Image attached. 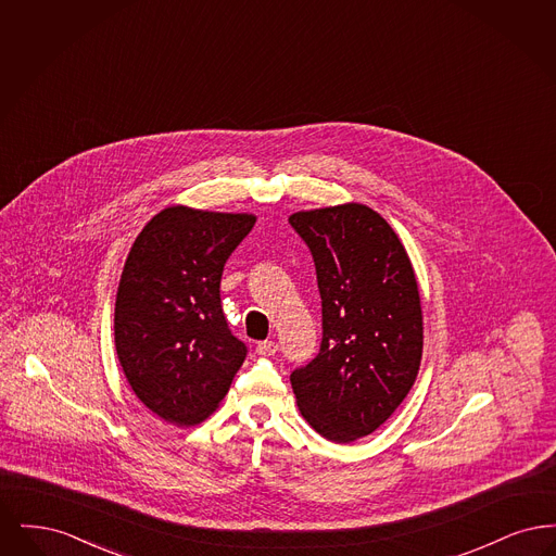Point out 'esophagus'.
<instances>
[{
  "instance_id": "obj_1",
  "label": "esophagus",
  "mask_w": 556,
  "mask_h": 556,
  "mask_svg": "<svg viewBox=\"0 0 556 556\" xmlns=\"http://www.w3.org/2000/svg\"><path fill=\"white\" fill-rule=\"evenodd\" d=\"M277 350H279V345H277V342H273V340L270 342L266 340V342H261V344L256 345V352L261 356H273Z\"/></svg>"
}]
</instances>
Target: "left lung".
I'll return each instance as SVG.
<instances>
[{"label": "left lung", "instance_id": "left-lung-1", "mask_svg": "<svg viewBox=\"0 0 556 556\" xmlns=\"http://www.w3.org/2000/svg\"><path fill=\"white\" fill-rule=\"evenodd\" d=\"M311 248L323 306L317 358L290 375L302 417L350 444L386 424L410 392L424 354V313L410 258L365 204L293 212Z\"/></svg>", "mask_w": 556, "mask_h": 556}]
</instances>
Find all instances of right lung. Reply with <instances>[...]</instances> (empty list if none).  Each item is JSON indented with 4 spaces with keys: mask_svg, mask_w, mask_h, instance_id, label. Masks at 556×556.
<instances>
[{
    "mask_svg": "<svg viewBox=\"0 0 556 556\" xmlns=\"http://www.w3.org/2000/svg\"><path fill=\"white\" fill-rule=\"evenodd\" d=\"M254 214L168 206L135 239L114 306L118 363L139 397L166 424H202L245 361L220 306L227 258Z\"/></svg>",
    "mask_w": 556,
    "mask_h": 556,
    "instance_id": "right-lung-1",
    "label": "right lung"
}]
</instances>
